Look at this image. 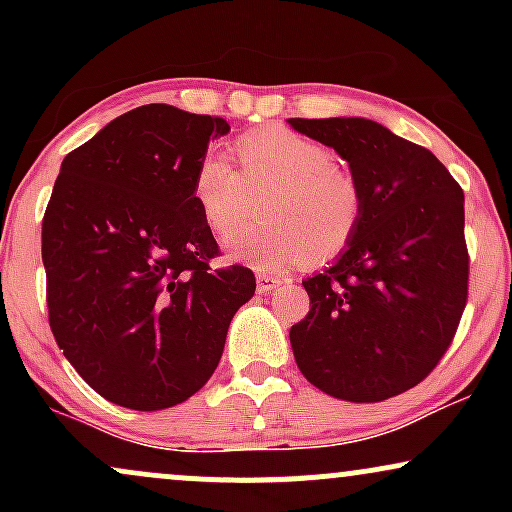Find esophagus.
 I'll return each mask as SVG.
<instances>
[{
  "instance_id": "1",
  "label": "esophagus",
  "mask_w": 512,
  "mask_h": 512,
  "mask_svg": "<svg viewBox=\"0 0 512 512\" xmlns=\"http://www.w3.org/2000/svg\"><path fill=\"white\" fill-rule=\"evenodd\" d=\"M284 284V281L279 279V276H269V274H257V291L260 293H269L274 289H279V286Z\"/></svg>"
}]
</instances>
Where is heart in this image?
<instances>
[{
  "instance_id": "b5f03b06",
  "label": "heart",
  "mask_w": 512,
  "mask_h": 512,
  "mask_svg": "<svg viewBox=\"0 0 512 512\" xmlns=\"http://www.w3.org/2000/svg\"><path fill=\"white\" fill-rule=\"evenodd\" d=\"M238 170L219 154L202 156L192 199L219 243H231L257 216L264 223L233 255L262 272L330 262L354 243L366 214V190L351 168L317 139L281 125L243 132L233 142Z\"/></svg>"
}]
</instances>
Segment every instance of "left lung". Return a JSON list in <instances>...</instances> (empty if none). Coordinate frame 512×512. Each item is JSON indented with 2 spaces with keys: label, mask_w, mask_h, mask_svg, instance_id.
<instances>
[{
  "label": "left lung",
  "mask_w": 512,
  "mask_h": 512,
  "mask_svg": "<svg viewBox=\"0 0 512 512\" xmlns=\"http://www.w3.org/2000/svg\"><path fill=\"white\" fill-rule=\"evenodd\" d=\"M291 127L332 146L366 190L354 243L303 286L291 327L308 383L346 402H383L419 385L450 349L467 305L464 192L424 146L363 117Z\"/></svg>",
  "instance_id": "8db88e82"
}]
</instances>
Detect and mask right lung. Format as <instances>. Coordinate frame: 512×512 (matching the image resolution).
Here are the masks:
<instances>
[{
	"label": "right lung",
	"instance_id": "obj_1",
	"mask_svg": "<svg viewBox=\"0 0 512 512\" xmlns=\"http://www.w3.org/2000/svg\"><path fill=\"white\" fill-rule=\"evenodd\" d=\"M223 117L151 103L64 156L43 216L48 320L98 395L158 411L202 390L233 315L255 296L248 267H211L219 245L192 175Z\"/></svg>",
	"mask_w": 512,
	"mask_h": 512
}]
</instances>
